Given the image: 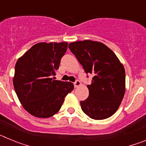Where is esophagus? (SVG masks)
Listing matches in <instances>:
<instances>
[{
    "instance_id": "esophagus-1",
    "label": "esophagus",
    "mask_w": 146,
    "mask_h": 146,
    "mask_svg": "<svg viewBox=\"0 0 146 146\" xmlns=\"http://www.w3.org/2000/svg\"><path fill=\"white\" fill-rule=\"evenodd\" d=\"M80 86H81V82H80L79 80H76L75 82H74V88L79 87Z\"/></svg>"
}]
</instances>
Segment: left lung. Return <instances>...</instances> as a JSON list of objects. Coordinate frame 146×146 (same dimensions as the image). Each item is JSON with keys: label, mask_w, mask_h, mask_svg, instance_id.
I'll return each mask as SVG.
<instances>
[{"label": "left lung", "mask_w": 146, "mask_h": 146, "mask_svg": "<svg viewBox=\"0 0 146 146\" xmlns=\"http://www.w3.org/2000/svg\"><path fill=\"white\" fill-rule=\"evenodd\" d=\"M71 52L86 74L94 77L88 85L89 96L80 102L82 111L91 118L102 120L113 115L125 94L123 64L109 47L99 42L84 40L69 44Z\"/></svg>", "instance_id": "1"}]
</instances>
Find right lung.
I'll return each instance as SVG.
<instances>
[{"label": "right lung", "mask_w": 146, "mask_h": 146, "mask_svg": "<svg viewBox=\"0 0 146 146\" xmlns=\"http://www.w3.org/2000/svg\"><path fill=\"white\" fill-rule=\"evenodd\" d=\"M68 43L40 42L18 59L13 84L24 109L38 118H50L58 113L67 94L74 89L70 82L55 80L60 59Z\"/></svg>", "instance_id": "obj_1"}]
</instances>
